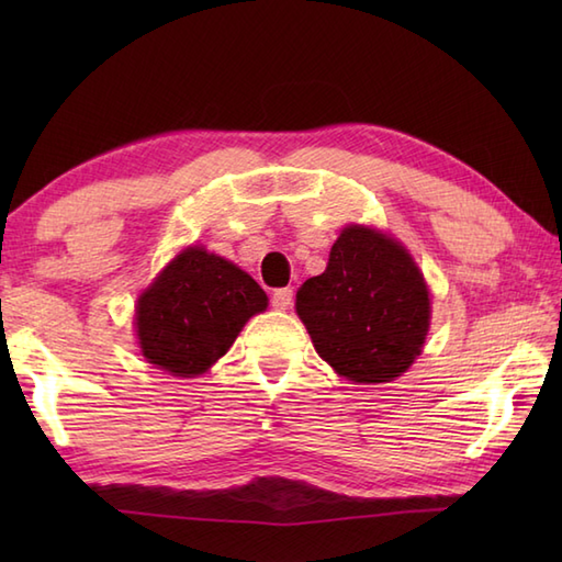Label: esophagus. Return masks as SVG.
<instances>
[{
	"instance_id": "obj_1",
	"label": "esophagus",
	"mask_w": 562,
	"mask_h": 562,
	"mask_svg": "<svg viewBox=\"0 0 562 562\" xmlns=\"http://www.w3.org/2000/svg\"><path fill=\"white\" fill-rule=\"evenodd\" d=\"M294 302V292L290 288H282V290H274L272 292V306L280 308V312H284V308H290Z\"/></svg>"
}]
</instances>
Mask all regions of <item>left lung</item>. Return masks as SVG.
<instances>
[{
  "instance_id": "left-lung-1",
  "label": "left lung",
  "mask_w": 562,
  "mask_h": 562,
  "mask_svg": "<svg viewBox=\"0 0 562 562\" xmlns=\"http://www.w3.org/2000/svg\"><path fill=\"white\" fill-rule=\"evenodd\" d=\"M296 314L316 352L355 384H386L423 352L429 292L396 238L350 224L333 244L326 270L296 292Z\"/></svg>"
}]
</instances>
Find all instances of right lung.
<instances>
[{"instance_id":"obj_1","label":"right lung","mask_w":562,"mask_h":562,"mask_svg":"<svg viewBox=\"0 0 562 562\" xmlns=\"http://www.w3.org/2000/svg\"><path fill=\"white\" fill-rule=\"evenodd\" d=\"M266 308L268 296L248 272L188 246L139 294V350L173 376H200L232 348L246 321Z\"/></svg>"}]
</instances>
